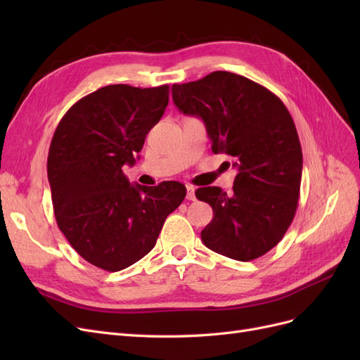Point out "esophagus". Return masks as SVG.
<instances>
[{
  "label": "esophagus",
  "mask_w": 360,
  "mask_h": 360,
  "mask_svg": "<svg viewBox=\"0 0 360 360\" xmlns=\"http://www.w3.org/2000/svg\"><path fill=\"white\" fill-rule=\"evenodd\" d=\"M186 189H188L186 198H188V200H191V201H193V200H195V188H193V186H188Z\"/></svg>",
  "instance_id": "esophagus-1"
}]
</instances>
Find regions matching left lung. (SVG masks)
<instances>
[{"label": "left lung", "mask_w": 360, "mask_h": 360, "mask_svg": "<svg viewBox=\"0 0 360 360\" xmlns=\"http://www.w3.org/2000/svg\"><path fill=\"white\" fill-rule=\"evenodd\" d=\"M172 101L202 118L213 153L233 158L237 168L231 193L195 191L213 209L202 243L238 261L264 255L287 233L300 195L302 147L287 106L266 86L222 70L174 84Z\"/></svg>", "instance_id": "obj_1"}]
</instances>
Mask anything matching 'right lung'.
<instances>
[{"instance_id": "right-lung-1", "label": "right lung", "mask_w": 360, "mask_h": 360, "mask_svg": "<svg viewBox=\"0 0 360 360\" xmlns=\"http://www.w3.org/2000/svg\"><path fill=\"white\" fill-rule=\"evenodd\" d=\"M168 102V85H106L76 102L53 132L48 180L58 228L102 270H123L146 257L167 216L186 197L179 181L141 186L123 172Z\"/></svg>"}]
</instances>
